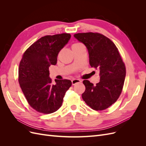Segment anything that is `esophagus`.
<instances>
[{
    "label": "esophagus",
    "mask_w": 146,
    "mask_h": 146,
    "mask_svg": "<svg viewBox=\"0 0 146 146\" xmlns=\"http://www.w3.org/2000/svg\"><path fill=\"white\" fill-rule=\"evenodd\" d=\"M81 82V80H79V79H73V80H72V85H76V84H77V83H80Z\"/></svg>",
    "instance_id": "obj_1"
}]
</instances>
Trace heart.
Returning a JSON list of instances; mask_svg holds the SVG:
<instances>
[{"instance_id": "1", "label": "heart", "mask_w": 146, "mask_h": 146, "mask_svg": "<svg viewBox=\"0 0 146 146\" xmlns=\"http://www.w3.org/2000/svg\"><path fill=\"white\" fill-rule=\"evenodd\" d=\"M81 44H80V43H76V44H74L72 46V48H73V47H76V46H78V45H80Z\"/></svg>"}]
</instances>
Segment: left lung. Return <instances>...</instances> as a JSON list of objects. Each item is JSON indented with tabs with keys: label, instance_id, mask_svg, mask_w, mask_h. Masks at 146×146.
I'll list each match as a JSON object with an SVG mask.
<instances>
[{
	"label": "left lung",
	"instance_id": "8db88e82",
	"mask_svg": "<svg viewBox=\"0 0 146 146\" xmlns=\"http://www.w3.org/2000/svg\"><path fill=\"white\" fill-rule=\"evenodd\" d=\"M74 36L86 46L91 66L100 72V82L96 85L83 80L86 89L82 98L94 110L107 109L119 98L126 74L117 48L109 38L100 33H77Z\"/></svg>",
	"mask_w": 146,
	"mask_h": 146
}]
</instances>
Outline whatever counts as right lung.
<instances>
[{
  "label": "right lung",
  "instance_id": "obj_1",
  "mask_svg": "<svg viewBox=\"0 0 146 146\" xmlns=\"http://www.w3.org/2000/svg\"><path fill=\"white\" fill-rule=\"evenodd\" d=\"M71 35H47L31 45L23 55L19 67V83L28 103L36 111L50 114L63 103L69 80H56L53 85L48 68L55 65L59 52L67 44Z\"/></svg>",
  "mask_w": 146,
  "mask_h": 146
}]
</instances>
